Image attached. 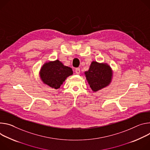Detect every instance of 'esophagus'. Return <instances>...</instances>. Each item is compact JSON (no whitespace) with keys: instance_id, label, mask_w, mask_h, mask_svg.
<instances>
[{"instance_id":"1","label":"esophagus","mask_w":150,"mask_h":150,"mask_svg":"<svg viewBox=\"0 0 150 150\" xmlns=\"http://www.w3.org/2000/svg\"><path fill=\"white\" fill-rule=\"evenodd\" d=\"M75 72H76V74H79L80 73V69H79V68H77V69H76V70H75Z\"/></svg>"}]
</instances>
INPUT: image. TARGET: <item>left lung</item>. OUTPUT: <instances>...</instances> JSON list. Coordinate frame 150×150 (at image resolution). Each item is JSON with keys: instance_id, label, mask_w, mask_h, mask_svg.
Segmentation results:
<instances>
[{"instance_id": "1", "label": "left lung", "mask_w": 150, "mask_h": 150, "mask_svg": "<svg viewBox=\"0 0 150 150\" xmlns=\"http://www.w3.org/2000/svg\"><path fill=\"white\" fill-rule=\"evenodd\" d=\"M112 73L111 68L107 63L92 61L89 70L85 72V75L91 89L97 92L110 84Z\"/></svg>"}]
</instances>
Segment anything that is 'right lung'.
<instances>
[{
    "mask_svg": "<svg viewBox=\"0 0 150 150\" xmlns=\"http://www.w3.org/2000/svg\"><path fill=\"white\" fill-rule=\"evenodd\" d=\"M73 74L72 69L57 59L46 62L41 67L39 75L43 83L57 89L69 76Z\"/></svg>",
    "mask_w": 150,
    "mask_h": 150,
    "instance_id": "right-lung-1",
    "label": "right lung"
}]
</instances>
